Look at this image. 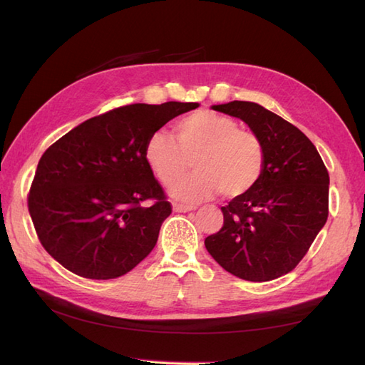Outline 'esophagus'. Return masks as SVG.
Returning <instances> with one entry per match:
<instances>
[{"label":"esophagus","mask_w":365,"mask_h":365,"mask_svg":"<svg viewBox=\"0 0 365 365\" xmlns=\"http://www.w3.org/2000/svg\"><path fill=\"white\" fill-rule=\"evenodd\" d=\"M173 208H174L175 212L185 213V212H191V210H195L196 207H192V205H187V204H180V202H174V204H173Z\"/></svg>","instance_id":"obj_1"}]
</instances>
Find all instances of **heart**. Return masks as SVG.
<instances>
[{
	"mask_svg": "<svg viewBox=\"0 0 365 365\" xmlns=\"http://www.w3.org/2000/svg\"><path fill=\"white\" fill-rule=\"evenodd\" d=\"M173 130L174 136L153 131L144 144V160L153 175L165 185L176 182L170 195L192 202L220 191L222 197L234 199L257 187L265 173L267 150L252 130L208 110L183 115ZM191 158L198 173L181 179Z\"/></svg>",
	"mask_w": 365,
	"mask_h": 365,
	"instance_id": "heart-1",
	"label": "heart"
}]
</instances>
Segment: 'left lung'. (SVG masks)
<instances>
[{
    "mask_svg": "<svg viewBox=\"0 0 365 365\" xmlns=\"http://www.w3.org/2000/svg\"><path fill=\"white\" fill-rule=\"evenodd\" d=\"M213 110L240 118L260 136L267 166L257 187L221 207L224 224L205 247L240 279L273 281L298 265L328 220V169L311 139L263 106L234 100Z\"/></svg>",
    "mask_w": 365,
    "mask_h": 365,
    "instance_id": "1",
    "label": "left lung"
}]
</instances>
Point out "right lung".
<instances>
[{"instance_id":"obj_1","label":"right lung","mask_w":365,"mask_h":365,"mask_svg":"<svg viewBox=\"0 0 365 365\" xmlns=\"http://www.w3.org/2000/svg\"><path fill=\"white\" fill-rule=\"evenodd\" d=\"M199 103L119 106L88 119L38 160L28 210L38 242L72 273L115 279L157 245L173 212L144 160V144Z\"/></svg>"}]
</instances>
